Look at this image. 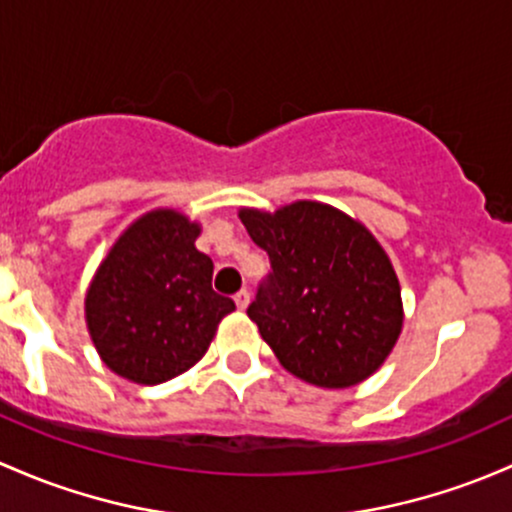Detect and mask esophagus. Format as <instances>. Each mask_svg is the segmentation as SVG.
I'll return each mask as SVG.
<instances>
[{"mask_svg":"<svg viewBox=\"0 0 512 512\" xmlns=\"http://www.w3.org/2000/svg\"><path fill=\"white\" fill-rule=\"evenodd\" d=\"M235 304H238L240 311H245L247 306H250V292H247V289H240V292L235 294Z\"/></svg>","mask_w":512,"mask_h":512,"instance_id":"obj_1","label":"esophagus"}]
</instances>
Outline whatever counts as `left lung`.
Masks as SVG:
<instances>
[{
  "label": "left lung",
  "mask_w": 512,
  "mask_h": 512,
  "mask_svg": "<svg viewBox=\"0 0 512 512\" xmlns=\"http://www.w3.org/2000/svg\"><path fill=\"white\" fill-rule=\"evenodd\" d=\"M272 272L247 306L260 336L292 375L351 387L375 373L402 331L400 282L368 228L338 208L297 201L279 211L240 208Z\"/></svg>",
  "instance_id": "obj_1"
}]
</instances>
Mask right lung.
Segmentation results:
<instances>
[{"mask_svg":"<svg viewBox=\"0 0 512 512\" xmlns=\"http://www.w3.org/2000/svg\"><path fill=\"white\" fill-rule=\"evenodd\" d=\"M201 225L157 208L134 220L100 262L85 324L102 363L120 378L159 385L211 346L233 299L213 292V260L196 250Z\"/></svg>","mask_w":512,"mask_h":512,"instance_id":"1","label":"right lung"}]
</instances>
